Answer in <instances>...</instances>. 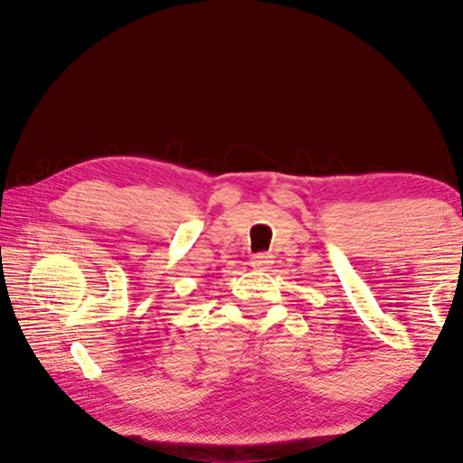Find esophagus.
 I'll list each match as a JSON object with an SVG mask.
<instances>
[{"mask_svg": "<svg viewBox=\"0 0 463 463\" xmlns=\"http://www.w3.org/2000/svg\"><path fill=\"white\" fill-rule=\"evenodd\" d=\"M269 263H271V255H268V252H261V255H255V257H252V261H250V265H252V268H255V269H268Z\"/></svg>", "mask_w": 463, "mask_h": 463, "instance_id": "1", "label": "esophagus"}]
</instances>
